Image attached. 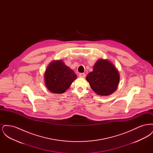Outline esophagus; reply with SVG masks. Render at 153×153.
I'll return each mask as SVG.
<instances>
[{
	"instance_id": "obj_1",
	"label": "esophagus",
	"mask_w": 153,
	"mask_h": 153,
	"mask_svg": "<svg viewBox=\"0 0 153 153\" xmlns=\"http://www.w3.org/2000/svg\"><path fill=\"white\" fill-rule=\"evenodd\" d=\"M85 73H80L79 74V77H82V78H85Z\"/></svg>"
}]
</instances>
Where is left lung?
<instances>
[{
  "mask_svg": "<svg viewBox=\"0 0 153 153\" xmlns=\"http://www.w3.org/2000/svg\"><path fill=\"white\" fill-rule=\"evenodd\" d=\"M86 80L97 95L108 96L117 90L120 74L111 61L100 58L94 66L93 71L88 73Z\"/></svg>",
  "mask_w": 153,
  "mask_h": 153,
  "instance_id": "left-lung-1",
  "label": "left lung"
}]
</instances>
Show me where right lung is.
<instances>
[{
	"label": "right lung",
	"instance_id": "right-lung-1",
	"mask_svg": "<svg viewBox=\"0 0 153 153\" xmlns=\"http://www.w3.org/2000/svg\"><path fill=\"white\" fill-rule=\"evenodd\" d=\"M76 79L73 70L61 59L51 61L44 74L46 87L51 93L57 94L65 92Z\"/></svg>",
	"mask_w": 153,
	"mask_h": 153
}]
</instances>
